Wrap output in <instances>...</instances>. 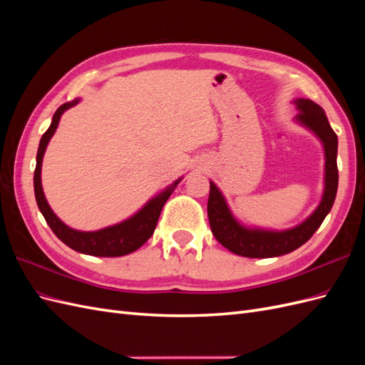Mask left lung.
Instances as JSON below:
<instances>
[{
	"mask_svg": "<svg viewBox=\"0 0 365 365\" xmlns=\"http://www.w3.org/2000/svg\"><path fill=\"white\" fill-rule=\"evenodd\" d=\"M294 103L298 109V114L295 115L297 123L311 130L322 141L324 149V189L322 201L311 216L292 228L277 231L247 227L233 216L222 192L217 189L213 181H210V196L207 204L210 228L220 244L237 256L267 259L283 256V254L300 248L323 224L324 217L335 202L338 189V137L334 129L330 128L322 106H318L309 98H295Z\"/></svg>",
	"mask_w": 365,
	"mask_h": 365,
	"instance_id": "left-lung-1",
	"label": "left lung"
}]
</instances>
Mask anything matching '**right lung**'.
<instances>
[{
	"label": "right lung",
	"instance_id": "1",
	"mask_svg": "<svg viewBox=\"0 0 365 365\" xmlns=\"http://www.w3.org/2000/svg\"><path fill=\"white\" fill-rule=\"evenodd\" d=\"M79 102L81 98H74L73 102L61 105L58 108V111L53 115L50 128L47 129V132L42 135L39 141L35 178H33L36 204L41 210L42 216L46 217L48 227L53 230V233L71 250L82 254H88V256H96V257L126 256V254L138 250L153 235L165 201L169 200V196L173 193L175 187L180 184L182 178H178L173 184L165 187L161 193L153 196L152 200H149L145 205H143L135 215L121 220V222L115 225L105 227L97 231H81V230H74L68 227L67 224H63L62 220L54 215V212L46 200V195H43L42 184H41V168H42L43 153H46L48 143L58 129L62 114L67 111V109L76 106Z\"/></svg>",
	"mask_w": 365,
	"mask_h": 365
}]
</instances>
